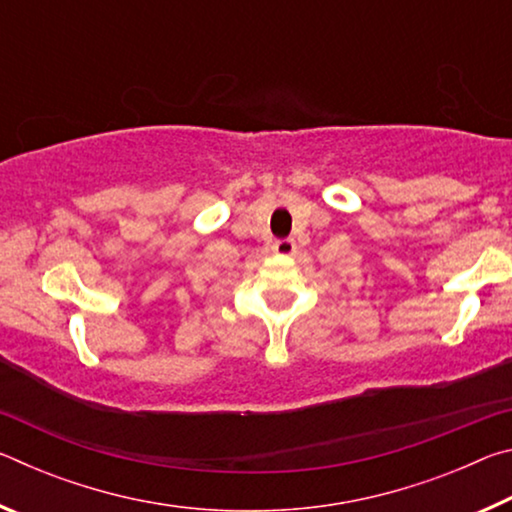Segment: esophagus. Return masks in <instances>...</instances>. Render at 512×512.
Listing matches in <instances>:
<instances>
[{
  "mask_svg": "<svg viewBox=\"0 0 512 512\" xmlns=\"http://www.w3.org/2000/svg\"><path fill=\"white\" fill-rule=\"evenodd\" d=\"M273 250L277 255H291L296 250V241L293 239H277L273 244Z\"/></svg>",
  "mask_w": 512,
  "mask_h": 512,
  "instance_id": "obj_1",
  "label": "esophagus"
}]
</instances>
